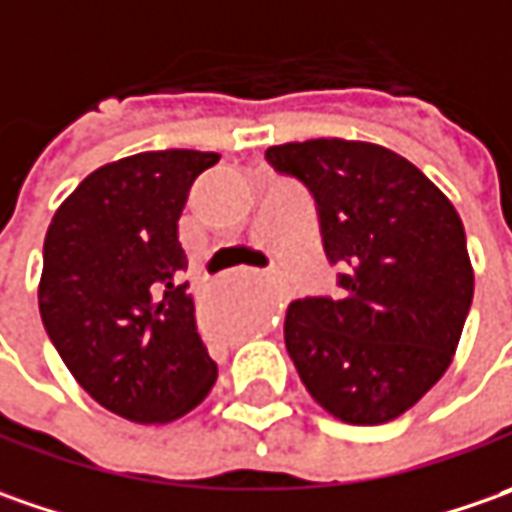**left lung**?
<instances>
[{
    "label": "left lung",
    "mask_w": 512,
    "mask_h": 512,
    "mask_svg": "<svg viewBox=\"0 0 512 512\" xmlns=\"http://www.w3.org/2000/svg\"><path fill=\"white\" fill-rule=\"evenodd\" d=\"M309 186L343 294L294 300L286 351L334 419L385 425L442 379L473 303L462 218L431 178L388 147L345 138L266 150Z\"/></svg>",
    "instance_id": "left-lung-1"
}]
</instances>
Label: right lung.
<instances>
[{"mask_svg": "<svg viewBox=\"0 0 512 512\" xmlns=\"http://www.w3.org/2000/svg\"><path fill=\"white\" fill-rule=\"evenodd\" d=\"M218 152L155 150L90 172L45 235L39 311L67 371L101 408L167 425L218 379L181 283L178 221Z\"/></svg>", "mask_w": 512, "mask_h": 512, "instance_id": "obj_1", "label": "right lung"}]
</instances>
